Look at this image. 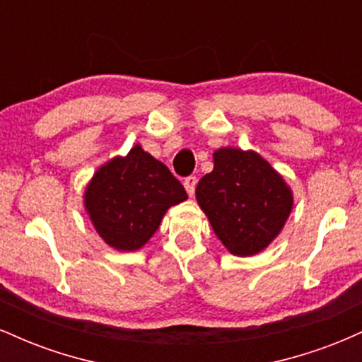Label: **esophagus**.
Segmentation results:
<instances>
[{"label": "esophagus", "instance_id": "esophagus-1", "mask_svg": "<svg viewBox=\"0 0 362 362\" xmlns=\"http://www.w3.org/2000/svg\"><path fill=\"white\" fill-rule=\"evenodd\" d=\"M195 185H197V177L190 175V177H187L185 180H184V187H185L187 194H189L190 197H192L194 192H195Z\"/></svg>", "mask_w": 362, "mask_h": 362}]
</instances>
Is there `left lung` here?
<instances>
[{
  "instance_id": "8db88e82",
  "label": "left lung",
  "mask_w": 362,
  "mask_h": 362,
  "mask_svg": "<svg viewBox=\"0 0 362 362\" xmlns=\"http://www.w3.org/2000/svg\"><path fill=\"white\" fill-rule=\"evenodd\" d=\"M216 236L233 255L264 250L279 235L293 207V194L260 155L235 148L214 153V170L195 189Z\"/></svg>"
}]
</instances>
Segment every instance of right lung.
<instances>
[{
  "mask_svg": "<svg viewBox=\"0 0 362 362\" xmlns=\"http://www.w3.org/2000/svg\"><path fill=\"white\" fill-rule=\"evenodd\" d=\"M185 199L184 185L139 144L126 158L98 168L85 190L86 213L97 233L122 252L143 247L168 207Z\"/></svg>",
  "mask_w": 362,
  "mask_h": 362,
  "instance_id": "add662e5",
  "label": "right lung"
}]
</instances>
